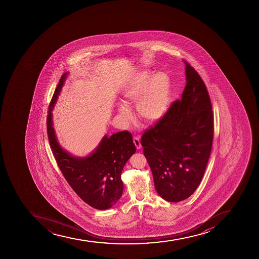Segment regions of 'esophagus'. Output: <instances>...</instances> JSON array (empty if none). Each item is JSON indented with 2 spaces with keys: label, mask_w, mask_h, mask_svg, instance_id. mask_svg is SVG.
I'll return each mask as SVG.
<instances>
[{
  "label": "esophagus",
  "mask_w": 259,
  "mask_h": 259,
  "mask_svg": "<svg viewBox=\"0 0 259 259\" xmlns=\"http://www.w3.org/2000/svg\"><path fill=\"white\" fill-rule=\"evenodd\" d=\"M133 142H134V144H135L136 147H137L138 150H140V149L142 148V144H141V142H140L139 138L134 137V138H133Z\"/></svg>",
  "instance_id": "esophagus-1"
}]
</instances>
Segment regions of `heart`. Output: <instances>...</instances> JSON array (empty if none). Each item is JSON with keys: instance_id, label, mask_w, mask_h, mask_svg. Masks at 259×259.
Instances as JSON below:
<instances>
[{"instance_id": "b5f03b06", "label": "heart", "mask_w": 259, "mask_h": 259, "mask_svg": "<svg viewBox=\"0 0 259 259\" xmlns=\"http://www.w3.org/2000/svg\"><path fill=\"white\" fill-rule=\"evenodd\" d=\"M121 96L126 104L137 103L142 119L151 122L159 121L166 114L171 103L170 78L164 72H140L126 83ZM117 112L126 122L132 119V112L126 104H118Z\"/></svg>"}]
</instances>
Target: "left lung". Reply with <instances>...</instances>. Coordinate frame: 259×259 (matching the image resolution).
Returning a JSON list of instances; mask_svg holds the SVG:
<instances>
[{
    "label": "left lung",
    "mask_w": 259,
    "mask_h": 259,
    "mask_svg": "<svg viewBox=\"0 0 259 259\" xmlns=\"http://www.w3.org/2000/svg\"><path fill=\"white\" fill-rule=\"evenodd\" d=\"M186 64L181 100L142 138L156 191L169 202L187 199L199 186L210 156L213 137L210 99L199 73Z\"/></svg>",
    "instance_id": "obj_1"
}]
</instances>
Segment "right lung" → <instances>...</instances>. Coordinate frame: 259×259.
I'll list each match as a JSON object with an SVG mask.
<instances>
[{
    "label": "right lung",
    "mask_w": 259,
    "mask_h": 259,
    "mask_svg": "<svg viewBox=\"0 0 259 259\" xmlns=\"http://www.w3.org/2000/svg\"><path fill=\"white\" fill-rule=\"evenodd\" d=\"M68 74L64 73L60 78L49 108L47 133L51 150L64 178L76 194L93 208L108 209L116 204L123 192L121 171L136 152L133 136L127 131L111 137L105 135L86 156H73L62 148L54 128L52 112Z\"/></svg>",
    "instance_id": "obj_1"
}]
</instances>
